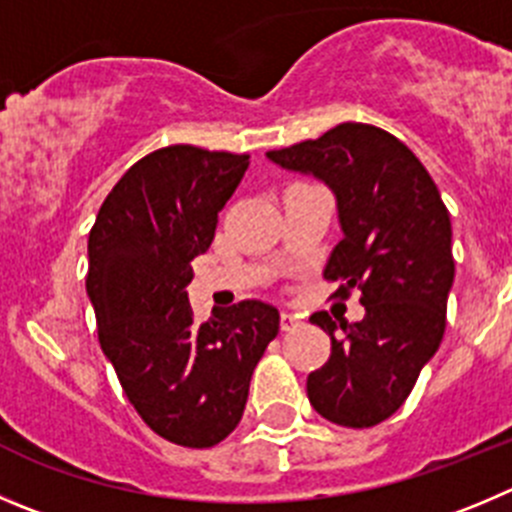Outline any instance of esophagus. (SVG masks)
Wrapping results in <instances>:
<instances>
[{
	"label": "esophagus",
	"mask_w": 512,
	"mask_h": 512,
	"mask_svg": "<svg viewBox=\"0 0 512 512\" xmlns=\"http://www.w3.org/2000/svg\"><path fill=\"white\" fill-rule=\"evenodd\" d=\"M300 323V318L298 315H293V313H280V328H283V331H290V328H295Z\"/></svg>",
	"instance_id": "esophagus-1"
}]
</instances>
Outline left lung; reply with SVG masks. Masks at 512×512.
<instances>
[{"mask_svg": "<svg viewBox=\"0 0 512 512\" xmlns=\"http://www.w3.org/2000/svg\"><path fill=\"white\" fill-rule=\"evenodd\" d=\"M267 159L333 189L343 240L323 278L341 283L336 298L361 290L366 310L358 323L310 315L331 336V356L305 384L310 404L341 427H376L407 401L442 343L455 280L450 212L412 148L371 123H341Z\"/></svg>", "mask_w": 512, "mask_h": 512, "instance_id": "1", "label": "left lung"}]
</instances>
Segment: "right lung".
Wrapping results in <instances>:
<instances>
[{"mask_svg": "<svg viewBox=\"0 0 512 512\" xmlns=\"http://www.w3.org/2000/svg\"><path fill=\"white\" fill-rule=\"evenodd\" d=\"M247 154L176 143L138 159L105 197L88 237L98 341L138 417L166 442L204 450L240 424L252 371L280 313L242 300L197 323L186 285Z\"/></svg>", "mask_w": 512, "mask_h": 512, "instance_id": "obj_1", "label": "right lung"}]
</instances>
